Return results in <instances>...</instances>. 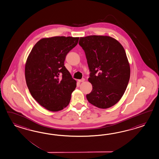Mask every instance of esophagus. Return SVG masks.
I'll use <instances>...</instances> for the list:
<instances>
[{
  "label": "esophagus",
  "instance_id": "1",
  "mask_svg": "<svg viewBox=\"0 0 159 159\" xmlns=\"http://www.w3.org/2000/svg\"><path fill=\"white\" fill-rule=\"evenodd\" d=\"M85 81V78H82L81 80H78V81L80 82H84Z\"/></svg>",
  "mask_w": 159,
  "mask_h": 159
}]
</instances>
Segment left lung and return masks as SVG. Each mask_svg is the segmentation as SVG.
<instances>
[{"label": "left lung", "instance_id": "1", "mask_svg": "<svg viewBox=\"0 0 159 159\" xmlns=\"http://www.w3.org/2000/svg\"><path fill=\"white\" fill-rule=\"evenodd\" d=\"M90 73L92 90L88 101L99 108L114 106L125 93L130 80V67L125 50L116 39L108 36L80 37Z\"/></svg>", "mask_w": 159, "mask_h": 159}]
</instances>
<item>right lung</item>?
<instances>
[{
	"instance_id": "1",
	"label": "right lung",
	"mask_w": 159,
	"mask_h": 159,
	"mask_svg": "<svg viewBox=\"0 0 159 159\" xmlns=\"http://www.w3.org/2000/svg\"><path fill=\"white\" fill-rule=\"evenodd\" d=\"M79 37L55 36L37 43L25 63V75L29 92L40 105L59 111L69 104L77 82L66 68L67 54L78 44Z\"/></svg>"
}]
</instances>
